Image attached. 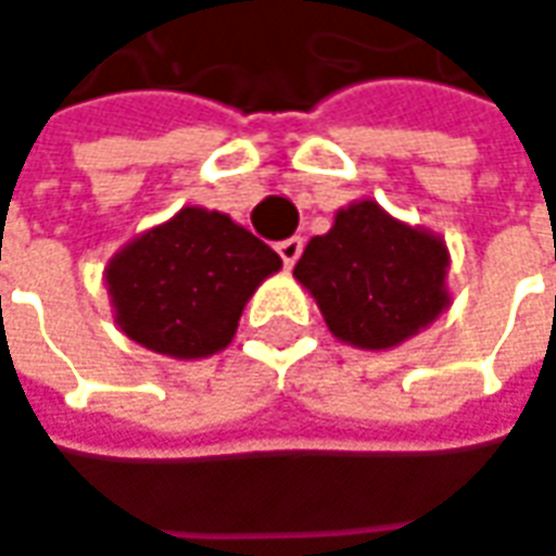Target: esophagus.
<instances>
[{
	"mask_svg": "<svg viewBox=\"0 0 556 556\" xmlns=\"http://www.w3.org/2000/svg\"><path fill=\"white\" fill-rule=\"evenodd\" d=\"M302 248H305V239H302V236L282 239V242L277 245L279 257H282V264H286V267H292V264H295V261L302 257Z\"/></svg>",
	"mask_w": 556,
	"mask_h": 556,
	"instance_id": "obj_1",
	"label": "esophagus"
}]
</instances>
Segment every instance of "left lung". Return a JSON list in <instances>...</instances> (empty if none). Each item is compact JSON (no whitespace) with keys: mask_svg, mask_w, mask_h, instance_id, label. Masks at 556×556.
<instances>
[{"mask_svg":"<svg viewBox=\"0 0 556 556\" xmlns=\"http://www.w3.org/2000/svg\"><path fill=\"white\" fill-rule=\"evenodd\" d=\"M450 254L441 236L393 219L375 201L337 211L295 264L330 333L355 349H393L428 327L446 305Z\"/></svg>","mask_w":556,"mask_h":556,"instance_id":"8db88e82","label":"left lung"}]
</instances>
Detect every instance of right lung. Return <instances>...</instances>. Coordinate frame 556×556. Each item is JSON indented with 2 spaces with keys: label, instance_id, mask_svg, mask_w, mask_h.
<instances>
[{
  "label": "right lung",
  "instance_id": "1",
  "mask_svg": "<svg viewBox=\"0 0 556 556\" xmlns=\"http://www.w3.org/2000/svg\"><path fill=\"white\" fill-rule=\"evenodd\" d=\"M279 254L226 213L181 207L110 261L106 286L122 333L169 358H207L236 337L254 289Z\"/></svg>",
  "mask_w": 556,
  "mask_h": 556
}]
</instances>
